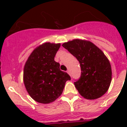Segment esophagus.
Masks as SVG:
<instances>
[{
	"label": "esophagus",
	"mask_w": 127,
	"mask_h": 127,
	"mask_svg": "<svg viewBox=\"0 0 127 127\" xmlns=\"http://www.w3.org/2000/svg\"><path fill=\"white\" fill-rule=\"evenodd\" d=\"M67 73L68 74H69L70 76V71H69V70H67Z\"/></svg>",
	"instance_id": "obj_1"
}]
</instances>
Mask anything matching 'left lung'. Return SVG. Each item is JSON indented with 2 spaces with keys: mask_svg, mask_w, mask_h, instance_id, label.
Segmentation results:
<instances>
[{
  "mask_svg": "<svg viewBox=\"0 0 127 127\" xmlns=\"http://www.w3.org/2000/svg\"><path fill=\"white\" fill-rule=\"evenodd\" d=\"M62 46L79 61L81 76L74 82L76 88L87 99H95L107 92L110 86L112 71L103 52L90 41L75 39Z\"/></svg>",
  "mask_w": 127,
  "mask_h": 127,
  "instance_id": "8db88e82",
  "label": "left lung"
}]
</instances>
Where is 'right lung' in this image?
<instances>
[{
    "label": "right lung",
    "instance_id": "obj_1",
    "mask_svg": "<svg viewBox=\"0 0 127 127\" xmlns=\"http://www.w3.org/2000/svg\"><path fill=\"white\" fill-rule=\"evenodd\" d=\"M61 43L45 42L35 49L26 62L23 80L27 92L35 101L50 103L61 96L66 82L70 80L60 70L55 57Z\"/></svg>",
    "mask_w": 127,
    "mask_h": 127
}]
</instances>
